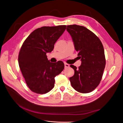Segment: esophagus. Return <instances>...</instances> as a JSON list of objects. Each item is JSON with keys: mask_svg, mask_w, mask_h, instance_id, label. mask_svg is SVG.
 I'll return each instance as SVG.
<instances>
[{"mask_svg": "<svg viewBox=\"0 0 123 123\" xmlns=\"http://www.w3.org/2000/svg\"><path fill=\"white\" fill-rule=\"evenodd\" d=\"M64 66H65V68H68L69 67V65L68 64L66 63H64Z\"/></svg>", "mask_w": 123, "mask_h": 123, "instance_id": "1", "label": "esophagus"}]
</instances>
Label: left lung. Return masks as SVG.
Listing matches in <instances>:
<instances>
[{
  "instance_id": "obj_1",
  "label": "left lung",
  "mask_w": 123,
  "mask_h": 123,
  "mask_svg": "<svg viewBox=\"0 0 123 123\" xmlns=\"http://www.w3.org/2000/svg\"><path fill=\"white\" fill-rule=\"evenodd\" d=\"M66 30L81 61L78 68L70 65L74 70L69 78L71 84L79 92H90L99 85L103 76L105 65L103 45L97 36L83 26L69 25Z\"/></svg>"
}]
</instances>
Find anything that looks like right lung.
Here are the masks:
<instances>
[{"mask_svg": "<svg viewBox=\"0 0 123 123\" xmlns=\"http://www.w3.org/2000/svg\"><path fill=\"white\" fill-rule=\"evenodd\" d=\"M66 25L42 26L25 39L18 55V64L25 82L33 92L44 94L54 86L55 77L64 68L62 61L50 62L47 53H50L54 44L66 30Z\"/></svg>", "mask_w": 123, "mask_h": 123, "instance_id": "right-lung-1", "label": "right lung"}]
</instances>
